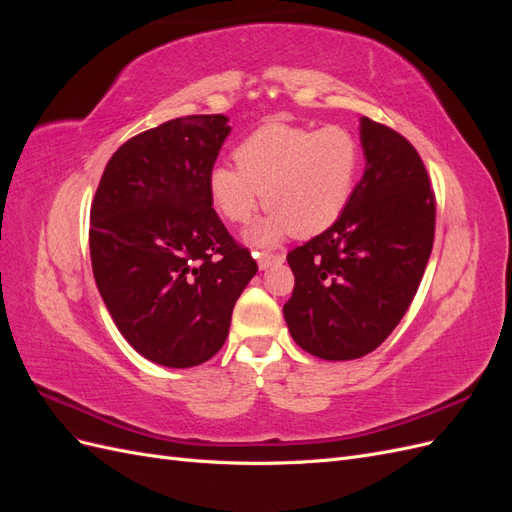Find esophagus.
<instances>
[{
	"label": "esophagus",
	"mask_w": 512,
	"mask_h": 512,
	"mask_svg": "<svg viewBox=\"0 0 512 512\" xmlns=\"http://www.w3.org/2000/svg\"><path fill=\"white\" fill-rule=\"evenodd\" d=\"M258 258V267L265 271L271 265H277V262H284V254H269V252H256L254 254Z\"/></svg>",
	"instance_id": "1"
}]
</instances>
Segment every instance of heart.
Returning <instances> with one entry per match:
<instances>
[{"label":"heart","instance_id":"obj_1","mask_svg":"<svg viewBox=\"0 0 512 512\" xmlns=\"http://www.w3.org/2000/svg\"><path fill=\"white\" fill-rule=\"evenodd\" d=\"M235 166L209 173L213 207L232 224L252 220L260 194L269 211L247 230L252 245H275L292 230L312 237L344 211L359 168V143L342 126L309 130L273 121L235 149Z\"/></svg>","mask_w":512,"mask_h":512}]
</instances>
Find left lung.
<instances>
[{
    "instance_id": "obj_1",
    "label": "left lung",
    "mask_w": 512,
    "mask_h": 512,
    "mask_svg": "<svg viewBox=\"0 0 512 512\" xmlns=\"http://www.w3.org/2000/svg\"><path fill=\"white\" fill-rule=\"evenodd\" d=\"M365 173L342 215L286 260L294 290L284 318L294 342L324 361H350L393 333L423 280L436 198L416 149L361 117Z\"/></svg>"
}]
</instances>
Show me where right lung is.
I'll return each instance as SVG.
<instances>
[{
	"label": "right lung",
	"instance_id": "add662e5",
	"mask_svg": "<svg viewBox=\"0 0 512 512\" xmlns=\"http://www.w3.org/2000/svg\"><path fill=\"white\" fill-rule=\"evenodd\" d=\"M224 115L170 119L108 160L91 205V269L119 333L145 359L194 367L218 352L258 271L218 218L209 173Z\"/></svg>",
	"mask_w": 512,
	"mask_h": 512
}]
</instances>
